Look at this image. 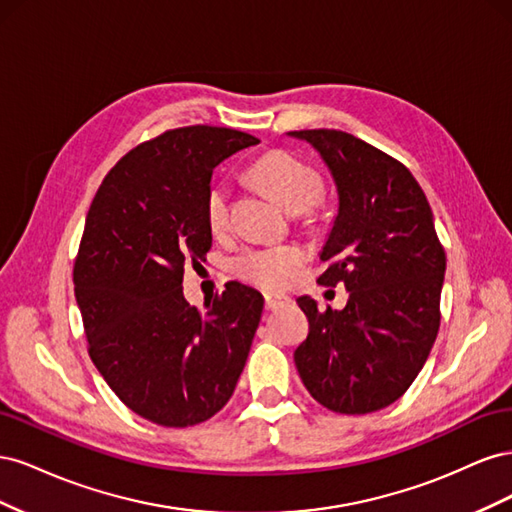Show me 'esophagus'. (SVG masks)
Segmentation results:
<instances>
[{"label": "esophagus", "instance_id": "esophagus-1", "mask_svg": "<svg viewBox=\"0 0 512 512\" xmlns=\"http://www.w3.org/2000/svg\"><path fill=\"white\" fill-rule=\"evenodd\" d=\"M290 299L286 297V294H280V292H265V307L267 309H280L284 305H288Z\"/></svg>", "mask_w": 512, "mask_h": 512}]
</instances>
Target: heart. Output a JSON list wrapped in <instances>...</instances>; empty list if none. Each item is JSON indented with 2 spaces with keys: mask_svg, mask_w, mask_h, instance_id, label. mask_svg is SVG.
Wrapping results in <instances>:
<instances>
[{
  "mask_svg": "<svg viewBox=\"0 0 512 512\" xmlns=\"http://www.w3.org/2000/svg\"><path fill=\"white\" fill-rule=\"evenodd\" d=\"M252 179L265 188L286 211H305L322 194V177L314 166L288 151L275 149L250 168ZM230 218V188L213 183L205 196V220L213 232L226 228ZM303 262L297 245H250L232 258V271L245 282L267 288L286 286Z\"/></svg>",
  "mask_w": 512,
  "mask_h": 512,
  "instance_id": "obj_1",
  "label": "heart"
}]
</instances>
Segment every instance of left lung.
<instances>
[{
	"instance_id": "left-lung-1",
	"label": "left lung",
	"mask_w": 512,
	"mask_h": 512,
	"mask_svg": "<svg viewBox=\"0 0 512 512\" xmlns=\"http://www.w3.org/2000/svg\"><path fill=\"white\" fill-rule=\"evenodd\" d=\"M329 166L339 207L320 260L322 286L344 282V309L297 303L309 320L294 350L318 404L339 414L391 406L423 369L440 329L446 254L433 213L410 170L342 130L288 132Z\"/></svg>"
}]
</instances>
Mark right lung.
<instances>
[{
    "label": "right lung",
    "instance_id": "1",
    "mask_svg": "<svg viewBox=\"0 0 512 512\" xmlns=\"http://www.w3.org/2000/svg\"><path fill=\"white\" fill-rule=\"evenodd\" d=\"M256 143L230 128L168 130L108 170L87 211L74 260L87 350L123 404L156 425L218 414L250 354L262 294L228 282L200 314L181 282L211 250L213 168Z\"/></svg>",
    "mask_w": 512,
    "mask_h": 512
}]
</instances>
